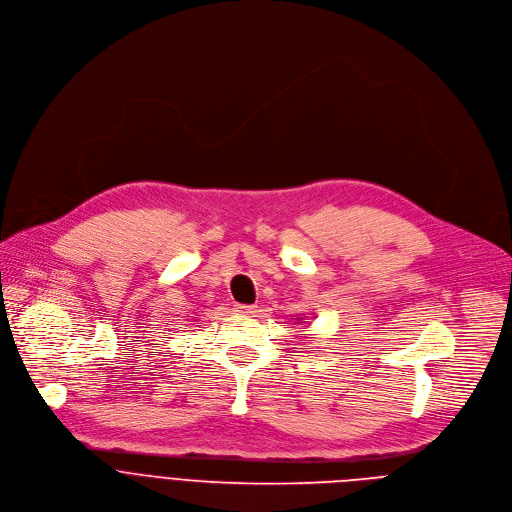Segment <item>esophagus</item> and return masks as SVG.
Wrapping results in <instances>:
<instances>
[{
    "instance_id": "1",
    "label": "esophagus",
    "mask_w": 512,
    "mask_h": 512,
    "mask_svg": "<svg viewBox=\"0 0 512 512\" xmlns=\"http://www.w3.org/2000/svg\"><path fill=\"white\" fill-rule=\"evenodd\" d=\"M235 311L241 313V315H253V313H255V305H243V303H239V305H235Z\"/></svg>"
}]
</instances>
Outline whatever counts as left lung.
Segmentation results:
<instances>
[{
    "label": "left lung",
    "mask_w": 512,
    "mask_h": 512,
    "mask_svg": "<svg viewBox=\"0 0 512 512\" xmlns=\"http://www.w3.org/2000/svg\"><path fill=\"white\" fill-rule=\"evenodd\" d=\"M297 323H301V317H297Z\"/></svg>",
    "instance_id": "8db88e82"
}]
</instances>
